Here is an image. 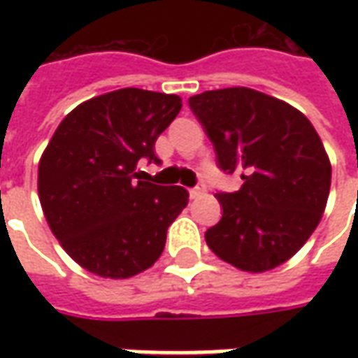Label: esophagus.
<instances>
[{"mask_svg": "<svg viewBox=\"0 0 358 358\" xmlns=\"http://www.w3.org/2000/svg\"><path fill=\"white\" fill-rule=\"evenodd\" d=\"M205 189H207V187H205V184H203V182L201 184H197L195 187H189V197H192V199H195V197H199V195H201Z\"/></svg>", "mask_w": 358, "mask_h": 358, "instance_id": "esophagus-1", "label": "esophagus"}]
</instances>
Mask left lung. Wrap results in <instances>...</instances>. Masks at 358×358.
I'll list each match as a JSON object with an SVG mask.
<instances>
[{"label":"left lung","mask_w":358,"mask_h":358,"mask_svg":"<svg viewBox=\"0 0 358 358\" xmlns=\"http://www.w3.org/2000/svg\"><path fill=\"white\" fill-rule=\"evenodd\" d=\"M226 174L241 172L238 192H218L222 218L205 232L210 251L236 268L264 272L293 257L322 218L331 166L308 118L251 88L189 97Z\"/></svg>","instance_id":"8db88e82"}]
</instances>
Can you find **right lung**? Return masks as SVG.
<instances>
[{
  "label": "right lung",
  "mask_w": 358,
  "mask_h": 358,
  "mask_svg": "<svg viewBox=\"0 0 358 358\" xmlns=\"http://www.w3.org/2000/svg\"><path fill=\"white\" fill-rule=\"evenodd\" d=\"M180 109L178 95L122 88L78 105L55 130L38 194L51 232L82 268L130 278L161 257L187 192L136 180V166L161 163L155 141Z\"/></svg>",
  "instance_id": "right-lung-1"
}]
</instances>
